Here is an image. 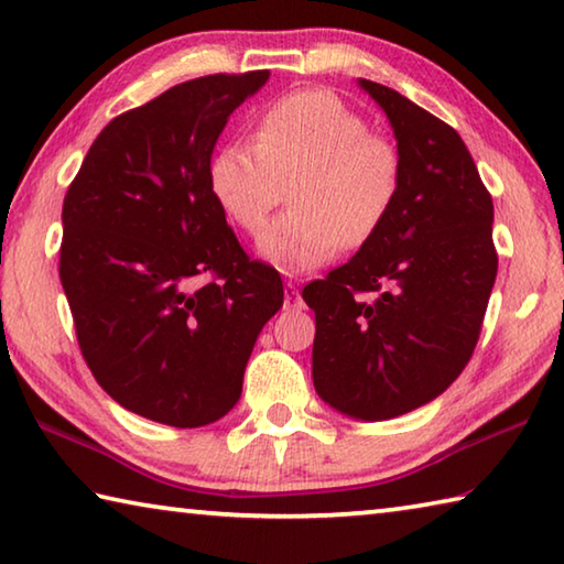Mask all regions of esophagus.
<instances>
[{"mask_svg":"<svg viewBox=\"0 0 564 564\" xmlns=\"http://www.w3.org/2000/svg\"><path fill=\"white\" fill-rule=\"evenodd\" d=\"M301 308H303L301 293L295 289V283L289 281L285 283V311H301Z\"/></svg>","mask_w":564,"mask_h":564,"instance_id":"34e87169","label":"esophagus"}]
</instances>
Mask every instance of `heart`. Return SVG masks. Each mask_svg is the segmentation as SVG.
<instances>
[{
  "mask_svg": "<svg viewBox=\"0 0 564 564\" xmlns=\"http://www.w3.org/2000/svg\"><path fill=\"white\" fill-rule=\"evenodd\" d=\"M208 186L251 236L263 231L289 186L291 212L259 251L273 269L303 273L383 228L403 186V154L333 91L305 89L271 101L256 119L253 141L218 147Z\"/></svg>",
  "mask_w": 564,
  "mask_h": 564,
  "instance_id": "obj_1",
  "label": "heart"
}]
</instances>
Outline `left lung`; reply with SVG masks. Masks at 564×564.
I'll return each mask as SVG.
<instances>
[{"instance_id":"left-lung-1","label":"left lung","mask_w":564,"mask_h":564,"mask_svg":"<svg viewBox=\"0 0 564 564\" xmlns=\"http://www.w3.org/2000/svg\"><path fill=\"white\" fill-rule=\"evenodd\" d=\"M403 154L383 228L303 289L316 311L313 386L338 413L390 420L463 373L498 275L492 198L460 133L395 89L360 79Z\"/></svg>"}]
</instances>
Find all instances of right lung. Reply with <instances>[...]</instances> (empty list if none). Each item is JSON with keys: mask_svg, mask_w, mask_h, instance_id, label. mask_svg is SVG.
Segmentation results:
<instances>
[{"mask_svg": "<svg viewBox=\"0 0 564 564\" xmlns=\"http://www.w3.org/2000/svg\"><path fill=\"white\" fill-rule=\"evenodd\" d=\"M265 82L198 76L111 119L64 196L59 279L82 356L154 423L224 417L283 305L281 273L248 259L208 186L228 117Z\"/></svg>", "mask_w": 564, "mask_h": 564, "instance_id": "right-lung-1", "label": "right lung"}]
</instances>
